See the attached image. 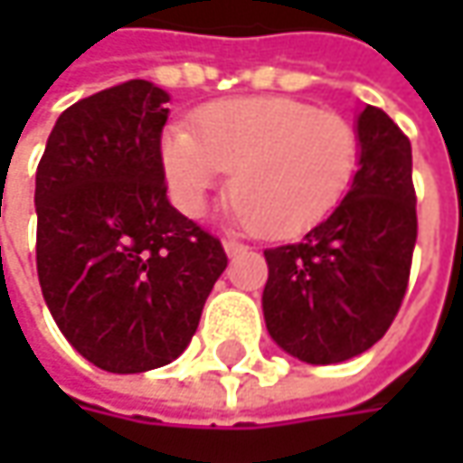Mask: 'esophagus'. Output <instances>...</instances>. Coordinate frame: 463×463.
<instances>
[{
  "label": "esophagus",
  "mask_w": 463,
  "mask_h": 463,
  "mask_svg": "<svg viewBox=\"0 0 463 463\" xmlns=\"http://www.w3.org/2000/svg\"><path fill=\"white\" fill-rule=\"evenodd\" d=\"M247 247L241 244V241H234V240H226L223 241V252L229 255V258H234V255H240V252H244Z\"/></svg>",
  "instance_id": "esophagus-1"
}]
</instances>
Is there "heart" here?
Listing matches in <instances>:
<instances>
[{"label": "heart", "instance_id": "1", "mask_svg": "<svg viewBox=\"0 0 463 463\" xmlns=\"http://www.w3.org/2000/svg\"><path fill=\"white\" fill-rule=\"evenodd\" d=\"M361 162L353 123L291 98H237L208 105L195 134L172 126L162 165L175 203L201 216L208 193L232 172L237 222L265 237H288L327 219Z\"/></svg>", "mask_w": 463, "mask_h": 463}]
</instances>
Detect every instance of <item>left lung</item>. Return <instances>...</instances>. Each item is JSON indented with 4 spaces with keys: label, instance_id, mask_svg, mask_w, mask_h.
Returning a JSON list of instances; mask_svg holds the SVG:
<instances>
[{
    "label": "left lung",
    "instance_id": "obj_1",
    "mask_svg": "<svg viewBox=\"0 0 463 463\" xmlns=\"http://www.w3.org/2000/svg\"><path fill=\"white\" fill-rule=\"evenodd\" d=\"M355 134L361 162L343 203L294 244L265 250V327L311 365L343 364L382 340L418 240L410 138L373 105L358 113Z\"/></svg>",
    "mask_w": 463,
    "mask_h": 463
}]
</instances>
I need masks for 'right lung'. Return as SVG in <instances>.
Listing matches in <instances>:
<instances>
[{
	"label": "right lung",
	"mask_w": 463,
	"mask_h": 463,
	"mask_svg": "<svg viewBox=\"0 0 463 463\" xmlns=\"http://www.w3.org/2000/svg\"><path fill=\"white\" fill-rule=\"evenodd\" d=\"M167 102L146 80L74 102L35 172L45 304L71 347L110 373L172 364L226 268L222 241L167 201Z\"/></svg>",
	"instance_id": "right-lung-1"
}]
</instances>
